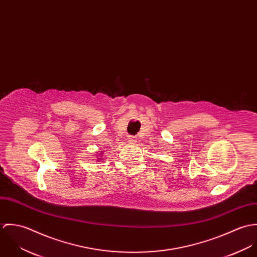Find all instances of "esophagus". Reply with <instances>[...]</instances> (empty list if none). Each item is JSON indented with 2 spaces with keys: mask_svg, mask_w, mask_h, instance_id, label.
I'll return each instance as SVG.
<instances>
[{
  "mask_svg": "<svg viewBox=\"0 0 257 257\" xmlns=\"http://www.w3.org/2000/svg\"><path fill=\"white\" fill-rule=\"evenodd\" d=\"M127 140H128V142H130L131 144H135L136 141H137V138H136V137H133V136H130V137L127 138Z\"/></svg>",
  "mask_w": 257,
  "mask_h": 257,
  "instance_id": "34e87169",
  "label": "esophagus"
}]
</instances>
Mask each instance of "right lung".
<instances>
[{
    "label": "right lung",
    "instance_id": "obj_1",
    "mask_svg": "<svg viewBox=\"0 0 257 257\" xmlns=\"http://www.w3.org/2000/svg\"><path fill=\"white\" fill-rule=\"evenodd\" d=\"M100 152V154H103V151H99ZM98 160H100V158H98Z\"/></svg>",
    "mask_w": 257,
    "mask_h": 257
}]
</instances>
